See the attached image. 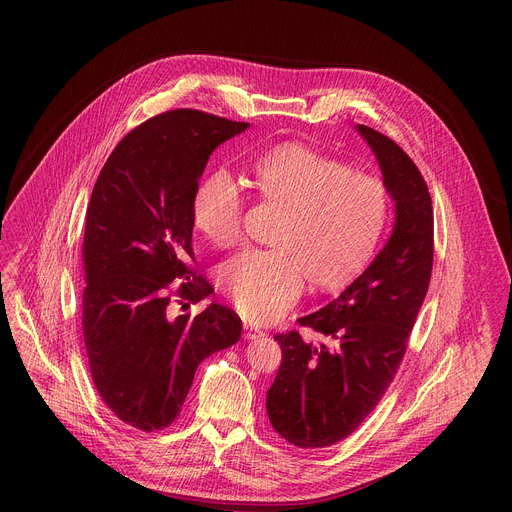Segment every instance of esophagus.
Returning <instances> with one entry per match:
<instances>
[{
    "label": "esophagus",
    "mask_w": 512,
    "mask_h": 512,
    "mask_svg": "<svg viewBox=\"0 0 512 512\" xmlns=\"http://www.w3.org/2000/svg\"><path fill=\"white\" fill-rule=\"evenodd\" d=\"M243 336H245L247 340H255V338L265 336V332H263V330H259V328H255V326L245 324V326H243Z\"/></svg>",
    "instance_id": "34e87169"
}]
</instances>
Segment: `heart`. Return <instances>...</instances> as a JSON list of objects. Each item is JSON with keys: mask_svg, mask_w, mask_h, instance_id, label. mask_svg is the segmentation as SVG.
Listing matches in <instances>:
<instances>
[{"mask_svg": "<svg viewBox=\"0 0 512 512\" xmlns=\"http://www.w3.org/2000/svg\"><path fill=\"white\" fill-rule=\"evenodd\" d=\"M257 200L279 210L271 249H249L218 271V283L249 322L277 320L308 279L316 289L350 281L373 257L389 218L387 186L373 174L348 170L304 143H281L247 168ZM243 194L218 170L192 196V225L214 247L239 243Z\"/></svg>", "mask_w": 512, "mask_h": 512, "instance_id": "heart-1", "label": "heart"}]
</instances>
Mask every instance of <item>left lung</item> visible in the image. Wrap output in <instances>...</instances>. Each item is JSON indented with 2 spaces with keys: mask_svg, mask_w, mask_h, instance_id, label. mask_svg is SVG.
<instances>
[{
  "mask_svg": "<svg viewBox=\"0 0 512 512\" xmlns=\"http://www.w3.org/2000/svg\"><path fill=\"white\" fill-rule=\"evenodd\" d=\"M367 139L395 200L387 245L342 294L275 334L281 346L277 377L267 391L273 429L298 448H328L350 435L389 389L425 300L433 265V208L427 184L399 145L367 127Z\"/></svg>",
  "mask_w": 512,
  "mask_h": 512,
  "instance_id": "left-lung-1",
  "label": "left lung"
}]
</instances>
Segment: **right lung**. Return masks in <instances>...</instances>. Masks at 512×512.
<instances>
[{
  "instance_id": "right-lung-1",
  "label": "right lung",
  "mask_w": 512,
  "mask_h": 512,
  "mask_svg": "<svg viewBox=\"0 0 512 512\" xmlns=\"http://www.w3.org/2000/svg\"><path fill=\"white\" fill-rule=\"evenodd\" d=\"M247 127L194 109L156 115L117 143L93 188L85 348L101 399L141 431L168 427L198 364L241 338V318L227 306L210 304L196 318H170L168 306L174 296L196 304L212 294L192 269V196L210 154Z\"/></svg>"
}]
</instances>
